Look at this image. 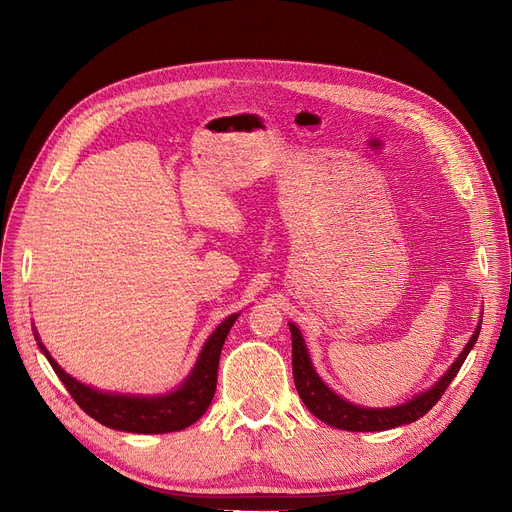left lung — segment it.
Returning <instances> with one entry per match:
<instances>
[{
  "mask_svg": "<svg viewBox=\"0 0 512 512\" xmlns=\"http://www.w3.org/2000/svg\"><path fill=\"white\" fill-rule=\"evenodd\" d=\"M290 326L292 334V375H294V386H297L299 396L303 398L305 407L324 423L346 429V432H384V429H392L398 425H407L423 417L429 409H432L436 402L442 398L444 390L454 380V375L459 373L461 365L465 363L467 355L471 353L473 344L477 342L481 324L475 328L471 340L463 348V353L456 357V361L450 365V369L442 375V378L419 396L411 398L405 405L388 407V409H369L359 407L340 398L336 392H332L324 382H321L319 375L313 369V363L309 359L305 340L294 324Z\"/></svg>",
  "mask_w": 512,
  "mask_h": 512,
  "instance_id": "1",
  "label": "left lung"
}]
</instances>
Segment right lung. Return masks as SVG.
<instances>
[{"mask_svg": "<svg viewBox=\"0 0 512 512\" xmlns=\"http://www.w3.org/2000/svg\"><path fill=\"white\" fill-rule=\"evenodd\" d=\"M238 313L224 319L222 324L213 330L207 338L203 351L191 371V375L178 386V390L170 394L159 396H137V394H114V392H101L83 382L74 380L68 375L56 359H51L47 348L39 342L35 332L37 344L51 363L70 396L76 400V405L83 409L89 417L99 421L105 427L120 429V432L130 434H168L180 432L188 425H193L211 405L215 384H218V365L222 346L230 328L234 326Z\"/></svg>", "mask_w": 512, "mask_h": 512, "instance_id": "1", "label": "right lung"}]
</instances>
